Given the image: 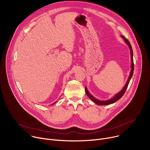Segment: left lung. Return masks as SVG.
<instances>
[{
	"instance_id": "obj_1",
	"label": "left lung",
	"mask_w": 150,
	"mask_h": 150,
	"mask_svg": "<svg viewBox=\"0 0 150 150\" xmlns=\"http://www.w3.org/2000/svg\"><path fill=\"white\" fill-rule=\"evenodd\" d=\"M122 38L124 39L125 41L126 42V43L129 46V49H130V51H131V73H130V75H129V78H128L127 82H126V85H125V87H123V88L122 90V91L119 93L118 94H117L116 95H115L114 96L113 98L110 99V100H105V101H100V100H98L97 99H96L95 97H94L93 96H92L90 93L88 91L87 89L85 88V93H86L87 96L93 101L96 104H98V105H108V104H112V103H114L115 102H116V101H117L119 99H120L123 96V94H125L127 88V86L128 85H129V81L133 75V73H134V60H133V52H132V46L130 44L129 41H128L124 36H122Z\"/></svg>"
}]
</instances>
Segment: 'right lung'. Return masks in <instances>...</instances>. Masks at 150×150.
<instances>
[{
	"label": "right lung",
	"instance_id": "obj_1",
	"mask_svg": "<svg viewBox=\"0 0 150 150\" xmlns=\"http://www.w3.org/2000/svg\"><path fill=\"white\" fill-rule=\"evenodd\" d=\"M56 103V102H55V103ZM54 103H53V104H54Z\"/></svg>",
	"mask_w": 150,
	"mask_h": 150
}]
</instances>
